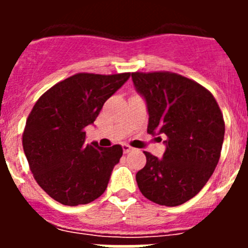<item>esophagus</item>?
<instances>
[{
	"mask_svg": "<svg viewBox=\"0 0 248 248\" xmlns=\"http://www.w3.org/2000/svg\"><path fill=\"white\" fill-rule=\"evenodd\" d=\"M123 151H124V154H129L130 151H133V148L129 145H126V144H124V145H123Z\"/></svg>",
	"mask_w": 248,
	"mask_h": 248,
	"instance_id": "1",
	"label": "esophagus"
}]
</instances>
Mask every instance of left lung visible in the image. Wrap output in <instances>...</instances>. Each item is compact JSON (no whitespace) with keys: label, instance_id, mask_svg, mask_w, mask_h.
<instances>
[{"label":"left lung","instance_id":"left-lung-1","mask_svg":"<svg viewBox=\"0 0 248 248\" xmlns=\"http://www.w3.org/2000/svg\"><path fill=\"white\" fill-rule=\"evenodd\" d=\"M149 111V134H165L163 159L144 151L137 172L141 194L164 206H179L198 195L217 166L225 122L205 87L172 72L131 73Z\"/></svg>","mask_w":248,"mask_h":248}]
</instances>
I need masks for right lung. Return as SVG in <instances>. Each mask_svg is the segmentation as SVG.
Here are the masks:
<instances>
[{"label": "right lung", "mask_w": 248, "mask_h": 248, "mask_svg": "<svg viewBox=\"0 0 248 248\" xmlns=\"http://www.w3.org/2000/svg\"><path fill=\"white\" fill-rule=\"evenodd\" d=\"M130 73H77L41 95L26 122L22 145L34 180L62 205H85L108 186L120 145L85 144L84 128Z\"/></svg>", "instance_id": "1"}]
</instances>
